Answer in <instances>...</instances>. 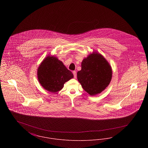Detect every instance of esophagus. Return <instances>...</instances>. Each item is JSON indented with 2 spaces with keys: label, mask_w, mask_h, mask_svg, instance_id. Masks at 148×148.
Listing matches in <instances>:
<instances>
[{
  "label": "esophagus",
  "mask_w": 148,
  "mask_h": 148,
  "mask_svg": "<svg viewBox=\"0 0 148 148\" xmlns=\"http://www.w3.org/2000/svg\"><path fill=\"white\" fill-rule=\"evenodd\" d=\"M73 75H74V77L76 78L77 77V72L75 71H73Z\"/></svg>",
  "instance_id": "1"
}]
</instances>
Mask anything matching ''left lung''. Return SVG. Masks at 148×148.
<instances>
[{
  "label": "left lung",
  "mask_w": 148,
  "mask_h": 148,
  "mask_svg": "<svg viewBox=\"0 0 148 148\" xmlns=\"http://www.w3.org/2000/svg\"><path fill=\"white\" fill-rule=\"evenodd\" d=\"M112 69L104 57L93 52L82 62V69L77 73L79 82L85 92L95 95L103 92L110 84Z\"/></svg>",
  "instance_id": "obj_1"
}]
</instances>
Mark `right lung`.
<instances>
[{"instance_id":"right-lung-1","label":"right lung","mask_w":148,"mask_h":148,"mask_svg":"<svg viewBox=\"0 0 148 148\" xmlns=\"http://www.w3.org/2000/svg\"><path fill=\"white\" fill-rule=\"evenodd\" d=\"M38 79L42 87L50 92H56L63 88L65 82L73 77L63 62L53 56H47L37 71Z\"/></svg>"}]
</instances>
